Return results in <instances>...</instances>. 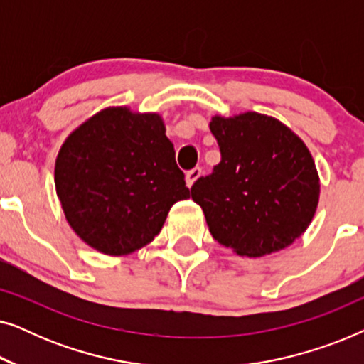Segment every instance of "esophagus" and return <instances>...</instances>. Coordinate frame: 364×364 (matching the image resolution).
Listing matches in <instances>:
<instances>
[{"instance_id":"esophagus-1","label":"esophagus","mask_w":364,"mask_h":364,"mask_svg":"<svg viewBox=\"0 0 364 364\" xmlns=\"http://www.w3.org/2000/svg\"><path fill=\"white\" fill-rule=\"evenodd\" d=\"M200 176H202V168H200V167H193L192 171H188V172L186 173V182H187V186L192 187L193 182H196L197 178L200 177Z\"/></svg>"}]
</instances>
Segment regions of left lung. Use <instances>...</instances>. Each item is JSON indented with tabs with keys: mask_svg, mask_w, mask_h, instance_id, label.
<instances>
[{
	"mask_svg": "<svg viewBox=\"0 0 364 364\" xmlns=\"http://www.w3.org/2000/svg\"><path fill=\"white\" fill-rule=\"evenodd\" d=\"M210 131L222 159L193 182L191 196L212 237L247 257L291 245L310 225L320 197L305 144L285 124L258 112L215 116Z\"/></svg>",
	"mask_w": 364,
	"mask_h": 364,
	"instance_id": "left-lung-1",
	"label": "left lung"
}]
</instances>
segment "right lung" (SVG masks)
I'll use <instances>...</instances> for the list:
<instances>
[{
    "instance_id": "1",
    "label": "right lung",
    "mask_w": 364,
    "mask_h": 364,
    "mask_svg": "<svg viewBox=\"0 0 364 364\" xmlns=\"http://www.w3.org/2000/svg\"><path fill=\"white\" fill-rule=\"evenodd\" d=\"M54 183L73 230L106 255L147 245L191 197L161 116L127 107L104 109L66 139Z\"/></svg>"
}]
</instances>
